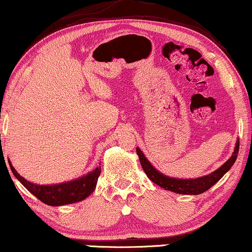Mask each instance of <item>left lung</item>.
<instances>
[{
  "label": "left lung",
  "instance_id": "1",
  "mask_svg": "<svg viewBox=\"0 0 252 252\" xmlns=\"http://www.w3.org/2000/svg\"><path fill=\"white\" fill-rule=\"evenodd\" d=\"M238 149H240V141L237 139L234 154H232L231 157L229 158L221 167H219L218 170L214 171L211 174L195 178V179H177V178L165 176V174L160 173V172L157 171L154 166H152L151 163L146 159L145 156L143 155V152L138 148L136 149V152L139 157V161H141L143 170H144L145 174L152 183L157 184L158 186L161 187V189L171 190V192L178 194H193V195H196V194H201L203 192H206V190H208L213 185L218 183V181L230 170V167L234 165L235 161H236Z\"/></svg>",
  "mask_w": 252,
  "mask_h": 252
}]
</instances>
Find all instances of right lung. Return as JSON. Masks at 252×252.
Masks as SVG:
<instances>
[{
  "instance_id": "1",
  "label": "right lung",
  "mask_w": 252,
  "mask_h": 252,
  "mask_svg": "<svg viewBox=\"0 0 252 252\" xmlns=\"http://www.w3.org/2000/svg\"><path fill=\"white\" fill-rule=\"evenodd\" d=\"M9 165H10L14 176L20 180V183L25 189L32 193L38 200L49 206H63L85 200L94 192L98 176L101 173V167L98 166L86 176L78 178L75 180L67 181V183L58 185H37L30 183L20 176V173L15 170L11 163Z\"/></svg>"
}]
</instances>
